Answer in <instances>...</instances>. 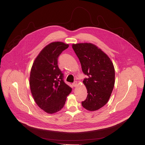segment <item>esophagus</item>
<instances>
[{
	"label": "esophagus",
	"instance_id": "obj_1",
	"mask_svg": "<svg viewBox=\"0 0 145 145\" xmlns=\"http://www.w3.org/2000/svg\"><path fill=\"white\" fill-rule=\"evenodd\" d=\"M72 85H73L74 87H76V86H77V85H78V83H77L76 82H74V83H72Z\"/></svg>",
	"mask_w": 145,
	"mask_h": 145
}]
</instances>
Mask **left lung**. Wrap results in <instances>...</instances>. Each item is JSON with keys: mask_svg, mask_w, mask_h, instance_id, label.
Segmentation results:
<instances>
[{"mask_svg": "<svg viewBox=\"0 0 145 145\" xmlns=\"http://www.w3.org/2000/svg\"><path fill=\"white\" fill-rule=\"evenodd\" d=\"M72 48L79 59L83 73L88 76L83 83L88 94L82 104L87 110H97L106 104L113 91L115 82L113 64L93 44H73Z\"/></svg>", "mask_w": 145, "mask_h": 145, "instance_id": "left-lung-1", "label": "left lung"}]
</instances>
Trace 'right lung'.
Listing matches in <instances>:
<instances>
[{
  "label": "right lung",
  "mask_w": 145,
  "mask_h": 145,
  "mask_svg": "<svg viewBox=\"0 0 145 145\" xmlns=\"http://www.w3.org/2000/svg\"><path fill=\"white\" fill-rule=\"evenodd\" d=\"M69 44L61 42L46 46L33 63L29 78L32 96L38 106L44 112L52 114L63 107L72 88L65 83L63 74L57 61Z\"/></svg>",
  "instance_id": "add662e5"
}]
</instances>
